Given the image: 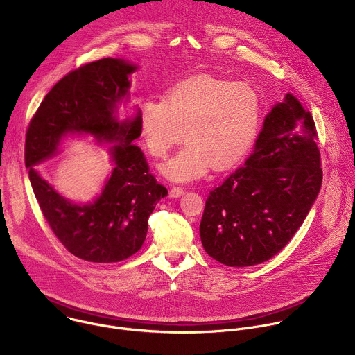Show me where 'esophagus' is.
I'll return each instance as SVG.
<instances>
[{
    "instance_id": "esophagus-1",
    "label": "esophagus",
    "mask_w": 355,
    "mask_h": 355,
    "mask_svg": "<svg viewBox=\"0 0 355 355\" xmlns=\"http://www.w3.org/2000/svg\"><path fill=\"white\" fill-rule=\"evenodd\" d=\"M184 195V188L181 187H173L170 189V198H180Z\"/></svg>"
}]
</instances>
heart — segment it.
Instances as JSON below:
<instances>
[{
	"mask_svg": "<svg viewBox=\"0 0 355 355\" xmlns=\"http://www.w3.org/2000/svg\"><path fill=\"white\" fill-rule=\"evenodd\" d=\"M261 96L247 83L196 76L173 85L163 101L147 99L139 111L140 140L148 153L163 159L182 139L185 144L160 173L175 182L225 170L240 162L256 140Z\"/></svg>",
	"mask_w": 355,
	"mask_h": 355,
	"instance_id": "b5f03b06",
	"label": "heart"
}]
</instances>
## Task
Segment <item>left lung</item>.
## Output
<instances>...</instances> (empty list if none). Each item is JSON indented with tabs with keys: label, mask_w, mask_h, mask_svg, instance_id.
I'll list each match as a JSON object with an SVG mask.
<instances>
[{
	"label": "left lung",
	"mask_w": 355,
	"mask_h": 355,
	"mask_svg": "<svg viewBox=\"0 0 355 355\" xmlns=\"http://www.w3.org/2000/svg\"><path fill=\"white\" fill-rule=\"evenodd\" d=\"M312 115L285 94L267 114L254 150L207 199L199 225L208 254L229 267L261 264L306 219L322 187Z\"/></svg>",
	"instance_id": "left-lung-1"
}]
</instances>
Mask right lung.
Segmentation results:
<instances>
[{
    "label": "right lung",
    "mask_w": 355,
    "mask_h": 355,
    "mask_svg": "<svg viewBox=\"0 0 355 355\" xmlns=\"http://www.w3.org/2000/svg\"><path fill=\"white\" fill-rule=\"evenodd\" d=\"M139 66L125 59H101L64 76L47 92L32 118L25 141V166L39 207L56 237L76 257L89 263H118L140 250L147 220L167 188L148 174L139 133V108L119 119L129 101L130 76ZM70 135L110 146L114 166L101 192L89 202H74L44 180L35 166L51 158Z\"/></svg>",
    "instance_id": "obj_1"
}]
</instances>
